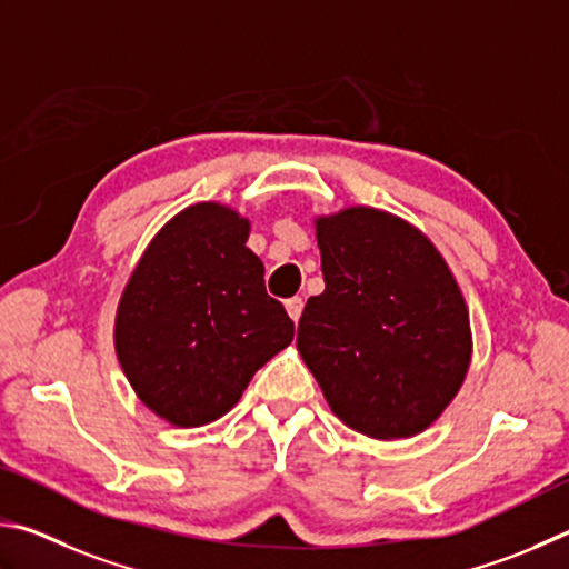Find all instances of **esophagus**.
I'll return each instance as SVG.
<instances>
[{
	"instance_id": "34e87169",
	"label": "esophagus",
	"mask_w": 569,
	"mask_h": 569,
	"mask_svg": "<svg viewBox=\"0 0 569 569\" xmlns=\"http://www.w3.org/2000/svg\"><path fill=\"white\" fill-rule=\"evenodd\" d=\"M284 307H287V315H290L295 322H300L302 310H305V302H302V297H290V300L284 302Z\"/></svg>"
}]
</instances>
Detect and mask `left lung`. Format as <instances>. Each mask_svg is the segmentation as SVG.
Here are the masks:
<instances>
[{"mask_svg":"<svg viewBox=\"0 0 569 569\" xmlns=\"http://www.w3.org/2000/svg\"><path fill=\"white\" fill-rule=\"evenodd\" d=\"M325 292L297 350L340 420L375 440L430 427L470 370V312L420 229L375 207L317 217Z\"/></svg>","mask_w":569,"mask_h":569,"instance_id":"1","label":"left lung"}]
</instances>
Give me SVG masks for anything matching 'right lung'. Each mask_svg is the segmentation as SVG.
<instances>
[{
    "label": "right lung",
    "instance_id": "right-lung-1",
    "mask_svg": "<svg viewBox=\"0 0 569 569\" xmlns=\"http://www.w3.org/2000/svg\"><path fill=\"white\" fill-rule=\"evenodd\" d=\"M247 237L234 209L187 207L154 234L119 300L117 360L139 400L174 427L227 415L295 337Z\"/></svg>",
    "mask_w": 569,
    "mask_h": 569
}]
</instances>
